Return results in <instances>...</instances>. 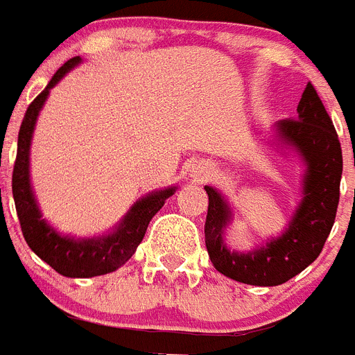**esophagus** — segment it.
<instances>
[{"instance_id":"34e87169","label":"esophagus","mask_w":355,"mask_h":355,"mask_svg":"<svg viewBox=\"0 0 355 355\" xmlns=\"http://www.w3.org/2000/svg\"><path fill=\"white\" fill-rule=\"evenodd\" d=\"M210 174L211 166L207 165V163H201V165L193 166L192 168V178H196V180H205V178H208Z\"/></svg>"}]
</instances>
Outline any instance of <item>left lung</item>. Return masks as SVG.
Segmentation results:
<instances>
[{"mask_svg": "<svg viewBox=\"0 0 355 355\" xmlns=\"http://www.w3.org/2000/svg\"><path fill=\"white\" fill-rule=\"evenodd\" d=\"M296 120H280L271 127V144L282 153L295 154L304 166L302 199L284 232L248 251L226 244V228L235 219L228 199L207 184L208 215L205 242L211 264L224 277L272 287L291 280L322 253L336 219L343 156L332 120L311 83L296 109Z\"/></svg>", "mask_w": 355, "mask_h": 355, "instance_id": "1", "label": "left lung"}]
</instances>
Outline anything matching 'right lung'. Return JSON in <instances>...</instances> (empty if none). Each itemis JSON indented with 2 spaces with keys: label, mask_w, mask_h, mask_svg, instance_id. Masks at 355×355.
<instances>
[{
  "label": "right lung",
  "mask_w": 355,
  "mask_h": 355,
  "mask_svg": "<svg viewBox=\"0 0 355 355\" xmlns=\"http://www.w3.org/2000/svg\"><path fill=\"white\" fill-rule=\"evenodd\" d=\"M80 62V57H73L64 66H60L48 86L41 91V95L28 105L17 136V156L12 174V196L26 244L39 259L44 260L59 275L68 278L100 277L122 268L144 241L150 219L178 190V187H166L148 192L129 208L120 223L114 224L109 232L95 237H73L60 233L42 217L30 180L32 136L50 91Z\"/></svg>",
  "instance_id": "1"
}]
</instances>
